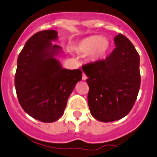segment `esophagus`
Here are the masks:
<instances>
[{"instance_id":"1","label":"esophagus","mask_w":157,"mask_h":157,"mask_svg":"<svg viewBox=\"0 0 157 157\" xmlns=\"http://www.w3.org/2000/svg\"><path fill=\"white\" fill-rule=\"evenodd\" d=\"M86 79H87V75H86L85 74L83 73V74H82V80L84 81V80H86Z\"/></svg>"}]
</instances>
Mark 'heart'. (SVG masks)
I'll return each instance as SVG.
<instances>
[{
  "mask_svg": "<svg viewBox=\"0 0 157 157\" xmlns=\"http://www.w3.org/2000/svg\"><path fill=\"white\" fill-rule=\"evenodd\" d=\"M111 44L108 38L101 36H91L78 42L75 50L82 55L89 54L90 61L96 62L103 59L110 50Z\"/></svg>",
  "mask_w": 157,
  "mask_h": 157,
  "instance_id": "b5f03b06",
  "label": "heart"
}]
</instances>
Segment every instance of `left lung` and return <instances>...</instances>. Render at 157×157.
<instances>
[{"label":"left lung","mask_w":157,"mask_h":157,"mask_svg":"<svg viewBox=\"0 0 157 157\" xmlns=\"http://www.w3.org/2000/svg\"><path fill=\"white\" fill-rule=\"evenodd\" d=\"M116 48L105 60L84 65L89 86L91 115L102 122L121 119L129 113L140 88V55L121 34L114 38Z\"/></svg>","instance_id":"8db88e82"}]
</instances>
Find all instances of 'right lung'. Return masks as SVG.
Segmentation results:
<instances>
[{
  "label": "right lung",
  "mask_w": 157,
  "mask_h": 157,
  "mask_svg": "<svg viewBox=\"0 0 157 157\" xmlns=\"http://www.w3.org/2000/svg\"><path fill=\"white\" fill-rule=\"evenodd\" d=\"M58 38L56 30L33 35L19 54L15 86L23 110L42 122H53L62 117L70 95L81 81L80 69L62 68L56 56L62 52L52 41Z\"/></svg>",
  "instance_id": "right-lung-1"
}]
</instances>
